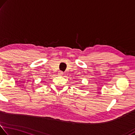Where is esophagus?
<instances>
[{"instance_id":"obj_1","label":"esophagus","mask_w":135,"mask_h":135,"mask_svg":"<svg viewBox=\"0 0 135 135\" xmlns=\"http://www.w3.org/2000/svg\"><path fill=\"white\" fill-rule=\"evenodd\" d=\"M63 75V72L62 71H59V73H58V75L59 76H62Z\"/></svg>"}]
</instances>
